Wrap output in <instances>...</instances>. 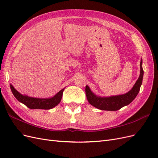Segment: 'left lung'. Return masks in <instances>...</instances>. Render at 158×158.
<instances>
[{
  "label": "left lung",
  "mask_w": 158,
  "mask_h": 158,
  "mask_svg": "<svg viewBox=\"0 0 158 158\" xmlns=\"http://www.w3.org/2000/svg\"><path fill=\"white\" fill-rule=\"evenodd\" d=\"M142 60L140 64V76L136 80V83L133 85L132 88L125 94L118 95H112L110 97H102L94 94L88 85L85 86V94L89 104L94 107L101 110L106 111H117L121 108L128 106L134 99L139 92L140 86L142 83L144 70L142 69Z\"/></svg>",
  "instance_id": "obj_1"
}]
</instances>
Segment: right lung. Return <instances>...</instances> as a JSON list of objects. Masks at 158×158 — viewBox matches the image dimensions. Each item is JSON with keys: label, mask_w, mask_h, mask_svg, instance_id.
<instances>
[{"label": "right lung", "mask_w": 158, "mask_h": 158, "mask_svg": "<svg viewBox=\"0 0 158 158\" xmlns=\"http://www.w3.org/2000/svg\"><path fill=\"white\" fill-rule=\"evenodd\" d=\"M10 86L13 95L18 101L24 104L26 106L31 109H51L55 107L60 102L64 89V88L62 89L53 97L49 98H37L21 94L14 88L11 84H10Z\"/></svg>", "instance_id": "right-lung-1"}]
</instances>
